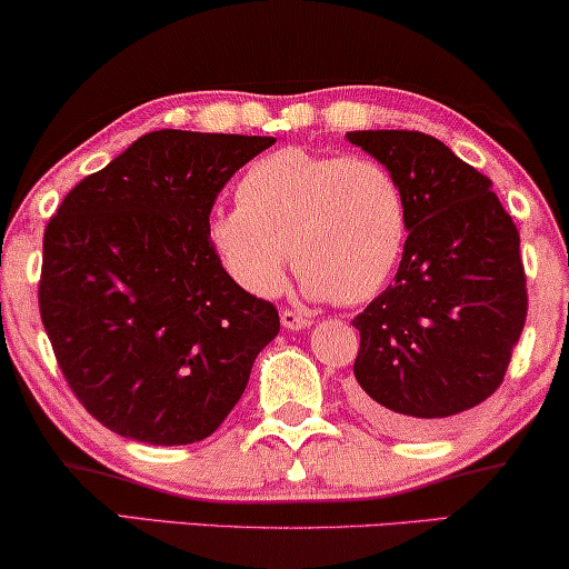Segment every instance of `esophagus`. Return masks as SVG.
I'll use <instances>...</instances> for the list:
<instances>
[{
    "label": "esophagus",
    "instance_id": "obj_1",
    "mask_svg": "<svg viewBox=\"0 0 569 569\" xmlns=\"http://www.w3.org/2000/svg\"><path fill=\"white\" fill-rule=\"evenodd\" d=\"M279 318H282V326H284L287 331H300V329H308V326L313 323V321H310L308 316H302V313H298V310H290V308H284V310H282V316H279Z\"/></svg>",
    "mask_w": 569,
    "mask_h": 569
}]
</instances>
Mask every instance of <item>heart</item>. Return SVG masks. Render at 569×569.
<instances>
[{
	"label": "heart",
	"instance_id": "heart-1",
	"mask_svg": "<svg viewBox=\"0 0 569 569\" xmlns=\"http://www.w3.org/2000/svg\"><path fill=\"white\" fill-rule=\"evenodd\" d=\"M407 240L401 186L383 162L287 147L256 160L240 201L209 217V243L256 298L282 290L290 251L308 298L372 300Z\"/></svg>",
	"mask_w": 569,
	"mask_h": 569
}]
</instances>
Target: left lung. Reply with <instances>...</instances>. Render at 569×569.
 Instances as JSON below:
<instances>
[{
	"label": "left lung",
	"instance_id": "1",
	"mask_svg": "<svg viewBox=\"0 0 569 569\" xmlns=\"http://www.w3.org/2000/svg\"><path fill=\"white\" fill-rule=\"evenodd\" d=\"M391 170L407 204L393 284L360 331L352 407L378 430L417 438L500 388L526 323L520 236L492 181L422 131H347Z\"/></svg>",
	"mask_w": 569,
	"mask_h": 569
}]
</instances>
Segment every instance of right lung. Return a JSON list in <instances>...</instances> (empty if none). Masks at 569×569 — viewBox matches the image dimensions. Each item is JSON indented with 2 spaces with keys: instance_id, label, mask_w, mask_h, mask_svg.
I'll return each instance as SVG.
<instances>
[{
  "instance_id": "obj_1",
  "label": "right lung",
  "mask_w": 569,
  "mask_h": 569,
  "mask_svg": "<svg viewBox=\"0 0 569 569\" xmlns=\"http://www.w3.org/2000/svg\"><path fill=\"white\" fill-rule=\"evenodd\" d=\"M274 137L160 129L67 193L43 232L41 321L100 425L189 446L224 422L279 313L222 269L209 212Z\"/></svg>"
}]
</instances>
